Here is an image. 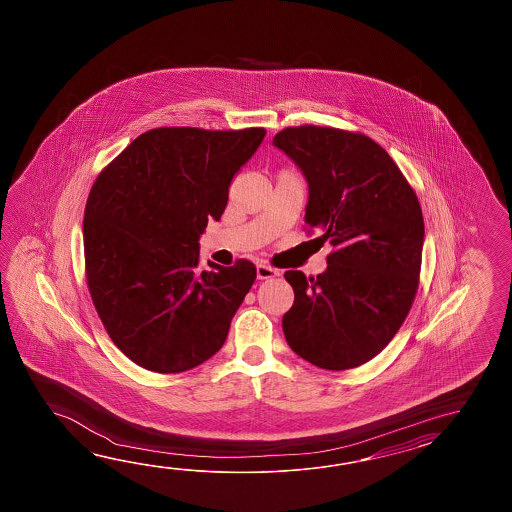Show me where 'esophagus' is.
Listing matches in <instances>:
<instances>
[{"instance_id":"obj_1","label":"esophagus","mask_w":512,"mask_h":512,"mask_svg":"<svg viewBox=\"0 0 512 512\" xmlns=\"http://www.w3.org/2000/svg\"><path fill=\"white\" fill-rule=\"evenodd\" d=\"M256 274H258V280H269V278L278 276L280 271H278V269H272V267L265 265V263H260V265L256 267Z\"/></svg>"}]
</instances>
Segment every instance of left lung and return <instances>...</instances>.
I'll return each instance as SVG.
<instances>
[{
	"label": "left lung",
	"instance_id": "8db88e82",
	"mask_svg": "<svg viewBox=\"0 0 512 512\" xmlns=\"http://www.w3.org/2000/svg\"><path fill=\"white\" fill-rule=\"evenodd\" d=\"M272 144L309 186L305 225L335 251L316 278L285 272L294 304L283 335L322 370H349L379 355L414 302L425 223L412 186L388 152L360 133L300 126Z\"/></svg>",
	"mask_w": 512,
	"mask_h": 512
}]
</instances>
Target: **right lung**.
Listing matches in <instances>:
<instances>
[{
  "label": "right lung",
  "mask_w": 512,
  "mask_h": 512,
  "mask_svg": "<svg viewBox=\"0 0 512 512\" xmlns=\"http://www.w3.org/2000/svg\"><path fill=\"white\" fill-rule=\"evenodd\" d=\"M263 137V128L146 131L91 188L87 287L115 346L144 370H192L225 344L256 267L208 261L199 271V238Z\"/></svg>",
  "instance_id": "obj_1"
}]
</instances>
